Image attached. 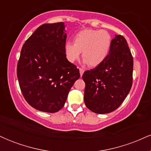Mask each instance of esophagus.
I'll return each instance as SVG.
<instances>
[{
	"label": "esophagus",
	"instance_id": "34e87169",
	"mask_svg": "<svg viewBox=\"0 0 151 151\" xmlns=\"http://www.w3.org/2000/svg\"><path fill=\"white\" fill-rule=\"evenodd\" d=\"M79 72H80V75L81 77V76L83 75V73L84 72V69H82V68H79Z\"/></svg>",
	"mask_w": 151,
	"mask_h": 151
}]
</instances>
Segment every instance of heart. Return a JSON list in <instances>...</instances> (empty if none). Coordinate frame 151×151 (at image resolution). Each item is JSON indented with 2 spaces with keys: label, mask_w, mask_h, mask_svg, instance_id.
Masks as SVG:
<instances>
[{
  "label": "heart",
  "mask_w": 151,
  "mask_h": 151,
  "mask_svg": "<svg viewBox=\"0 0 151 151\" xmlns=\"http://www.w3.org/2000/svg\"><path fill=\"white\" fill-rule=\"evenodd\" d=\"M111 43V36L107 31L86 29L76 35L74 43H65V52L67 60L74 62L82 52L84 63L96 67L107 58Z\"/></svg>",
  "instance_id": "obj_1"
}]
</instances>
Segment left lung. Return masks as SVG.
<instances>
[{
    "label": "left lung",
    "instance_id": "obj_1",
    "mask_svg": "<svg viewBox=\"0 0 151 151\" xmlns=\"http://www.w3.org/2000/svg\"><path fill=\"white\" fill-rule=\"evenodd\" d=\"M133 68V57L126 40L116 35L104 61L83 74L86 107L100 114L119 108L132 86Z\"/></svg>",
    "mask_w": 151,
    "mask_h": 151
}]
</instances>
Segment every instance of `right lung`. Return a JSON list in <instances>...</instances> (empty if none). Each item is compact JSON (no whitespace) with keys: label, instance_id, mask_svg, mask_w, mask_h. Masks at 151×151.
Returning a JSON list of instances; mask_svg holds the SVG:
<instances>
[{"label":"right lung","instance_id":"right-lung-1","mask_svg":"<svg viewBox=\"0 0 151 151\" xmlns=\"http://www.w3.org/2000/svg\"><path fill=\"white\" fill-rule=\"evenodd\" d=\"M63 22L40 25L22 46L17 77L27 103L38 111L55 113L65 105L69 91L80 77L67 60Z\"/></svg>","mask_w":151,"mask_h":151}]
</instances>
